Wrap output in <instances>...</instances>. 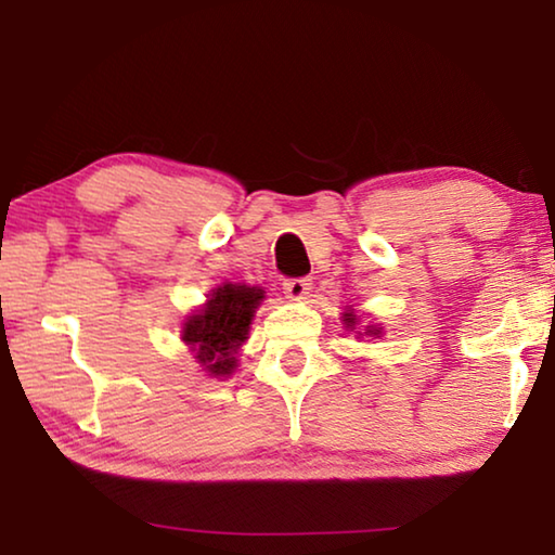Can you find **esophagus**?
Listing matches in <instances>:
<instances>
[{
    "instance_id": "esophagus-1",
    "label": "esophagus",
    "mask_w": 555,
    "mask_h": 555,
    "mask_svg": "<svg viewBox=\"0 0 555 555\" xmlns=\"http://www.w3.org/2000/svg\"><path fill=\"white\" fill-rule=\"evenodd\" d=\"M284 294L291 300H304L308 294H311V279H286Z\"/></svg>"
}]
</instances>
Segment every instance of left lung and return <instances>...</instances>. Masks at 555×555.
Instances as JSON below:
<instances>
[{
	"instance_id": "1",
	"label": "left lung",
	"mask_w": 555,
	"mask_h": 555,
	"mask_svg": "<svg viewBox=\"0 0 555 555\" xmlns=\"http://www.w3.org/2000/svg\"><path fill=\"white\" fill-rule=\"evenodd\" d=\"M343 325L347 331H354L357 337H382L384 335V327L382 325H364V331H357V325H360V315L354 313V308L347 306V311L343 313Z\"/></svg>"
}]
</instances>
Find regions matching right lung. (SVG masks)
<instances>
[{"mask_svg": "<svg viewBox=\"0 0 555 555\" xmlns=\"http://www.w3.org/2000/svg\"><path fill=\"white\" fill-rule=\"evenodd\" d=\"M261 300V286L228 281L210 291L198 311L185 315L181 340L208 377L228 379L237 370L240 350L247 343Z\"/></svg>", "mask_w": 555, "mask_h": 555, "instance_id": "1", "label": "right lung"}]
</instances>
